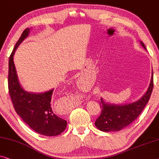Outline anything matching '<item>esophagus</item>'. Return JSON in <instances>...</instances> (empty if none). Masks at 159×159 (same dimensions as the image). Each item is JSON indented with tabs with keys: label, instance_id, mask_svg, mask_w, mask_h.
Here are the masks:
<instances>
[{
	"label": "esophagus",
	"instance_id": "1",
	"mask_svg": "<svg viewBox=\"0 0 159 159\" xmlns=\"http://www.w3.org/2000/svg\"><path fill=\"white\" fill-rule=\"evenodd\" d=\"M70 109H72V108H70V106L69 107V105H68V106H66V110L67 111V109H68H68H69V110H70Z\"/></svg>",
	"mask_w": 159,
	"mask_h": 159
}]
</instances>
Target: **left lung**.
<instances>
[{
    "mask_svg": "<svg viewBox=\"0 0 159 159\" xmlns=\"http://www.w3.org/2000/svg\"><path fill=\"white\" fill-rule=\"evenodd\" d=\"M145 49V44L140 42ZM153 88V70L151 80L146 93L138 101L125 105L107 104L101 99L99 102L102 112L95 122L98 129L104 132L119 131L130 125L143 110L151 97Z\"/></svg>",
    "mask_w": 159,
    "mask_h": 159,
    "instance_id": "obj_1",
    "label": "left lung"
}]
</instances>
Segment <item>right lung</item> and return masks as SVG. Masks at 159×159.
<instances>
[{
    "label": "right lung",
    "mask_w": 159,
    "mask_h": 159,
    "mask_svg": "<svg viewBox=\"0 0 159 159\" xmlns=\"http://www.w3.org/2000/svg\"><path fill=\"white\" fill-rule=\"evenodd\" d=\"M29 33L30 29L26 28L9 57L8 85L11 99L18 115L36 133L47 136L58 135L65 130L67 122L53 112L50 104L53 89L42 93H29L21 88L18 80L13 55Z\"/></svg>",
    "instance_id": "right-lung-1"
}]
</instances>
